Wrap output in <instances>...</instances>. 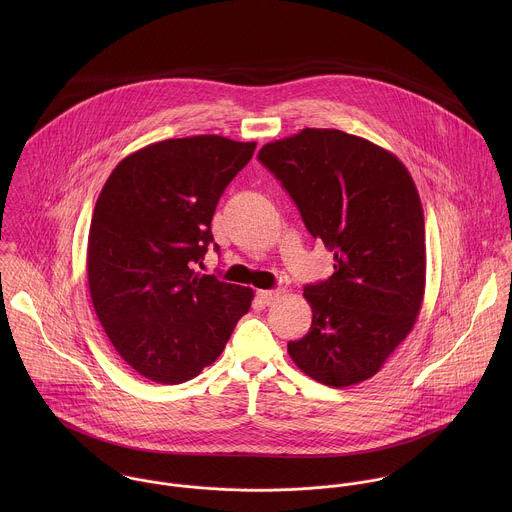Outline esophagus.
Returning <instances> with one entry per match:
<instances>
[{
	"label": "esophagus",
	"mask_w": 512,
	"mask_h": 512,
	"mask_svg": "<svg viewBox=\"0 0 512 512\" xmlns=\"http://www.w3.org/2000/svg\"><path fill=\"white\" fill-rule=\"evenodd\" d=\"M282 295L280 290H260L258 292V297H260V301L264 303V305H272V303H276V299Z\"/></svg>",
	"instance_id": "esophagus-1"
}]
</instances>
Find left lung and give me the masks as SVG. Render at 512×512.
I'll return each instance as SVG.
<instances>
[{
    "label": "left lung",
    "mask_w": 512,
    "mask_h": 512,
    "mask_svg": "<svg viewBox=\"0 0 512 512\" xmlns=\"http://www.w3.org/2000/svg\"><path fill=\"white\" fill-rule=\"evenodd\" d=\"M258 159L335 260L331 278L303 288L313 319L288 353L321 384H359L406 339L422 307L426 228L418 189L394 153L341 130L305 128L266 144Z\"/></svg>",
    "instance_id": "obj_1"
}]
</instances>
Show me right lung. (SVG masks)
Listing matches in <instances>:
<instances>
[{
  "mask_svg": "<svg viewBox=\"0 0 512 512\" xmlns=\"http://www.w3.org/2000/svg\"><path fill=\"white\" fill-rule=\"evenodd\" d=\"M254 149L222 136L157 142L124 157L100 191L86 254L92 305L118 355L151 382L181 384L213 365L250 309V288L193 266Z\"/></svg>",
  "mask_w": 512,
  "mask_h": 512,
  "instance_id": "right-lung-1",
  "label": "right lung"
}]
</instances>
